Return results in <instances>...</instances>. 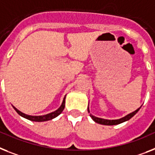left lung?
<instances>
[{"label":"left lung","mask_w":155,"mask_h":155,"mask_svg":"<svg viewBox=\"0 0 155 155\" xmlns=\"http://www.w3.org/2000/svg\"><path fill=\"white\" fill-rule=\"evenodd\" d=\"M140 109V108H138L137 110H135V112H131L130 114L127 115L126 116L124 117H123L121 119H119V120H104V119H101V118H98V117H96V116H93V115L90 114V117L93 119V120L95 121L96 123H97V124H104V125H116V124H120L121 123L125 122L127 120H129L131 117L135 116L136 113L138 112V111ZM88 112H89V108H88Z\"/></svg>","instance_id":"left-lung-1"}]
</instances>
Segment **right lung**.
I'll list each match as a JSON object with an SVG mask.
<instances>
[{"instance_id":"right-lung-1","label":"right lung","mask_w":155,"mask_h":155,"mask_svg":"<svg viewBox=\"0 0 155 155\" xmlns=\"http://www.w3.org/2000/svg\"><path fill=\"white\" fill-rule=\"evenodd\" d=\"M65 99H66V96L63 99V101H62V105L60 106V108L58 109H57L54 112H51V113H49V114L44 115V116H28V115H26L21 112L20 111H19L18 109H16L15 107H13L14 109L16 110V112H17L18 114L20 116H23L24 118L28 119L29 120L31 121H35V122H43V121H47L50 120H52V119L55 118L56 116H58V115H60L62 113V112L63 111L64 108H65Z\"/></svg>"}]
</instances>
